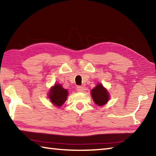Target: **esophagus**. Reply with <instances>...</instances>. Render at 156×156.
Here are the masks:
<instances>
[{
  "mask_svg": "<svg viewBox=\"0 0 156 156\" xmlns=\"http://www.w3.org/2000/svg\"><path fill=\"white\" fill-rule=\"evenodd\" d=\"M76 90H77L78 92H82L84 90V88L81 86H78L76 88Z\"/></svg>",
  "mask_w": 156,
  "mask_h": 156,
  "instance_id": "34e87169",
  "label": "esophagus"
}]
</instances>
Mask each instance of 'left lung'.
<instances>
[{"mask_svg":"<svg viewBox=\"0 0 156 156\" xmlns=\"http://www.w3.org/2000/svg\"><path fill=\"white\" fill-rule=\"evenodd\" d=\"M91 96L94 102L99 106L105 105L109 98L108 91L101 84H97V86L91 90Z\"/></svg>","mask_w":156,"mask_h":156,"instance_id":"1","label":"left lung"}]
</instances>
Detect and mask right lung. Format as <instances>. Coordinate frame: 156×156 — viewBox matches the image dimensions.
Returning <instances> with one entry per match:
<instances>
[{
    "label": "right lung",
    "mask_w": 156,
    "mask_h": 156,
    "mask_svg": "<svg viewBox=\"0 0 156 156\" xmlns=\"http://www.w3.org/2000/svg\"><path fill=\"white\" fill-rule=\"evenodd\" d=\"M68 94V90L64 89L62 86H61L60 84H55L51 88L48 97L54 105L60 107L66 101Z\"/></svg>",
    "instance_id": "add662e5"
}]
</instances>
